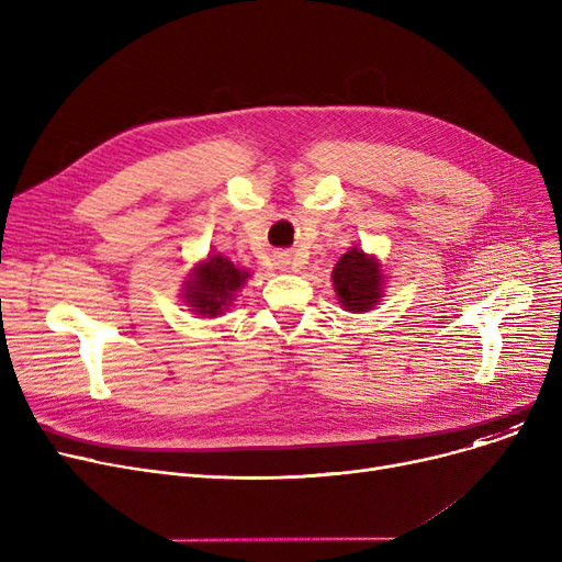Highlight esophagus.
Here are the masks:
<instances>
[{
	"label": "esophagus",
	"instance_id": "esophagus-1",
	"mask_svg": "<svg viewBox=\"0 0 562 562\" xmlns=\"http://www.w3.org/2000/svg\"><path fill=\"white\" fill-rule=\"evenodd\" d=\"M273 261H276V266H278L280 271H289L291 269V255H286V252H278L273 257Z\"/></svg>",
	"mask_w": 562,
	"mask_h": 562
}]
</instances>
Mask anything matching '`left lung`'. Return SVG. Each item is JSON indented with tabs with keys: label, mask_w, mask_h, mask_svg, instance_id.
Returning <instances> with one entry per match:
<instances>
[{
	"label": "left lung",
	"mask_w": 562,
	"mask_h": 562,
	"mask_svg": "<svg viewBox=\"0 0 562 562\" xmlns=\"http://www.w3.org/2000/svg\"><path fill=\"white\" fill-rule=\"evenodd\" d=\"M382 271L380 261L369 257L358 246H352L341 259L335 263L333 284L337 291V299L344 310L352 314H362L373 310L382 299Z\"/></svg>",
	"instance_id": "1"
}]
</instances>
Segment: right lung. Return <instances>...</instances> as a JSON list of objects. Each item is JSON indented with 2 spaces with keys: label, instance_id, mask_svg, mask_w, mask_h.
<instances>
[{
  "label": "right lung",
  "instance_id": "1",
  "mask_svg": "<svg viewBox=\"0 0 562 562\" xmlns=\"http://www.w3.org/2000/svg\"><path fill=\"white\" fill-rule=\"evenodd\" d=\"M250 271L234 266L223 255H210L195 263L191 278L184 282V299L195 314L214 318L223 314L239 289L248 282Z\"/></svg>",
  "mask_w": 562,
  "mask_h": 562
}]
</instances>
